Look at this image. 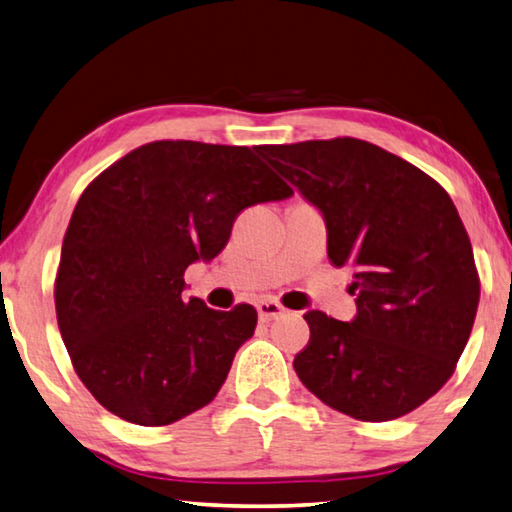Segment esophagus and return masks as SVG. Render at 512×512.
I'll return each mask as SVG.
<instances>
[{"instance_id": "obj_1", "label": "esophagus", "mask_w": 512, "mask_h": 512, "mask_svg": "<svg viewBox=\"0 0 512 512\" xmlns=\"http://www.w3.org/2000/svg\"><path fill=\"white\" fill-rule=\"evenodd\" d=\"M256 310H258V319H261V321H272V319H276V317H281L283 312H285L281 303H279V301H272V299L258 301Z\"/></svg>"}]
</instances>
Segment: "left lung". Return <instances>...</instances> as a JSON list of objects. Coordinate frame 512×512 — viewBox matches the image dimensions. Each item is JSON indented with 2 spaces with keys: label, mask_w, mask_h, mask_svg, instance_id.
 <instances>
[{
  "label": "left lung",
  "mask_w": 512,
  "mask_h": 512,
  "mask_svg": "<svg viewBox=\"0 0 512 512\" xmlns=\"http://www.w3.org/2000/svg\"><path fill=\"white\" fill-rule=\"evenodd\" d=\"M256 152L324 215L330 263L355 272L353 321L303 315L310 342L294 357L299 380L357 420L409 414L450 380L477 317L479 274L452 197L362 139Z\"/></svg>",
  "instance_id": "1"
}]
</instances>
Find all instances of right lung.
Wrapping results in <instances>:
<instances>
[{"mask_svg": "<svg viewBox=\"0 0 512 512\" xmlns=\"http://www.w3.org/2000/svg\"><path fill=\"white\" fill-rule=\"evenodd\" d=\"M292 188L256 148L152 141L85 188L62 240L56 315L78 378L128 423L170 425L218 396L256 310L184 297L251 204Z\"/></svg>", "mask_w": 512, "mask_h": 512, "instance_id": "1", "label": "right lung"}]
</instances>
